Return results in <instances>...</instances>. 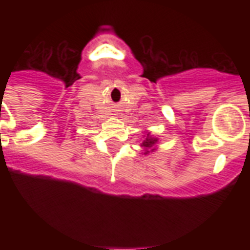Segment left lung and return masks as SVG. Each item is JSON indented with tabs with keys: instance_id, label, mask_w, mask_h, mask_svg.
Listing matches in <instances>:
<instances>
[{
	"instance_id": "1",
	"label": "left lung",
	"mask_w": 250,
	"mask_h": 250,
	"mask_svg": "<svg viewBox=\"0 0 250 250\" xmlns=\"http://www.w3.org/2000/svg\"><path fill=\"white\" fill-rule=\"evenodd\" d=\"M156 143H158V139L150 135V132H147L145 140L143 141V143H141V146H143L145 149L144 154H147V152H150L149 149L151 150V151H154V150H155V149H152V147L155 146Z\"/></svg>"
}]
</instances>
